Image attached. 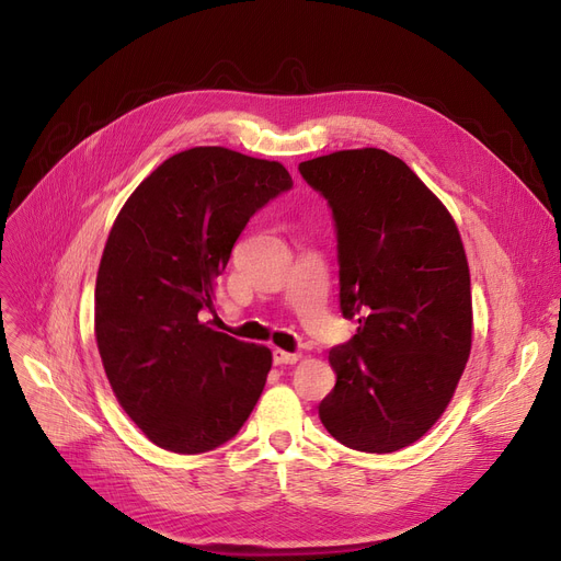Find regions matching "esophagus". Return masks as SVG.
I'll return each mask as SVG.
<instances>
[{
    "instance_id": "esophagus-1",
    "label": "esophagus",
    "mask_w": 561,
    "mask_h": 561,
    "mask_svg": "<svg viewBox=\"0 0 561 561\" xmlns=\"http://www.w3.org/2000/svg\"><path fill=\"white\" fill-rule=\"evenodd\" d=\"M298 359H300V352H286V350H275V352H273V362H275V366L296 364Z\"/></svg>"
}]
</instances>
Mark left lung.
I'll use <instances>...</instances> for the list:
<instances>
[{"label": "left lung", "mask_w": 561, "mask_h": 561, "mask_svg": "<svg viewBox=\"0 0 561 561\" xmlns=\"http://www.w3.org/2000/svg\"><path fill=\"white\" fill-rule=\"evenodd\" d=\"M328 199L339 300L357 334L330 350L336 387L318 414L343 446L396 453L444 414L473 341L470 273L457 225L398 157L366 147L300 163Z\"/></svg>", "instance_id": "8db88e82"}]
</instances>
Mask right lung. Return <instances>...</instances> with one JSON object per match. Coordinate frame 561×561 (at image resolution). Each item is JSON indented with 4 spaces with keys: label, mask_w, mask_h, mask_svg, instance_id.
Segmentation results:
<instances>
[{
    "label": "right lung",
    "mask_w": 561,
    "mask_h": 561,
    "mask_svg": "<svg viewBox=\"0 0 561 561\" xmlns=\"http://www.w3.org/2000/svg\"><path fill=\"white\" fill-rule=\"evenodd\" d=\"M293 188L277 161L225 147L165 159L117 214L95 284V339L127 416L163 450L239 434L273 366L268 347L204 322L250 218Z\"/></svg>",
    "instance_id": "right-lung-1"
}]
</instances>
